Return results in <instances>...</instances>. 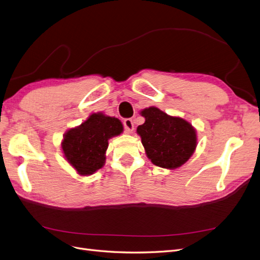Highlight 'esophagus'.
I'll use <instances>...</instances> for the list:
<instances>
[{"label":"esophagus","instance_id":"34e87169","mask_svg":"<svg viewBox=\"0 0 260 260\" xmlns=\"http://www.w3.org/2000/svg\"><path fill=\"white\" fill-rule=\"evenodd\" d=\"M123 125H124V131L127 134H129L134 131V123H133L132 119H125L123 121Z\"/></svg>","mask_w":260,"mask_h":260}]
</instances>
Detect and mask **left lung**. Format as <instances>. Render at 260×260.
I'll return each mask as SVG.
<instances>
[{"label": "left lung", "mask_w": 260, "mask_h": 260, "mask_svg": "<svg viewBox=\"0 0 260 260\" xmlns=\"http://www.w3.org/2000/svg\"><path fill=\"white\" fill-rule=\"evenodd\" d=\"M146 122L137 127L146 154L153 164L175 169L182 166L196 148V131L185 120L170 117L156 107L141 111Z\"/></svg>", "instance_id": "1"}]
</instances>
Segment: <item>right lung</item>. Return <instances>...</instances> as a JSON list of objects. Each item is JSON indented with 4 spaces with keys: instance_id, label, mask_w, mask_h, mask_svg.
<instances>
[{
    "instance_id": "1",
    "label": "right lung",
    "mask_w": 260,
    "mask_h": 260,
    "mask_svg": "<svg viewBox=\"0 0 260 260\" xmlns=\"http://www.w3.org/2000/svg\"><path fill=\"white\" fill-rule=\"evenodd\" d=\"M123 132L119 119L93 113L80 126L64 135L62 149L67 161L81 176H89L105 164L108 139Z\"/></svg>"
}]
</instances>
